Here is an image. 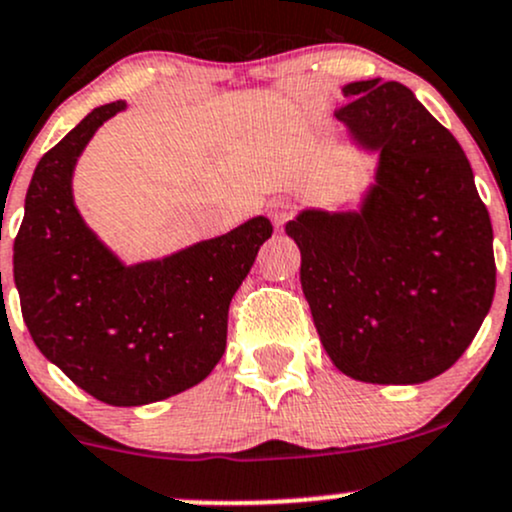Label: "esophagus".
Listing matches in <instances>:
<instances>
[{
    "label": "esophagus",
    "instance_id": "esophagus-1",
    "mask_svg": "<svg viewBox=\"0 0 512 512\" xmlns=\"http://www.w3.org/2000/svg\"><path fill=\"white\" fill-rule=\"evenodd\" d=\"M293 212L295 202L290 200V197H273V200L268 202V214H271V219L276 222V227H283V224L293 217Z\"/></svg>",
    "mask_w": 512,
    "mask_h": 512
}]
</instances>
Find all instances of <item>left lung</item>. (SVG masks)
Masks as SVG:
<instances>
[{
	"mask_svg": "<svg viewBox=\"0 0 512 512\" xmlns=\"http://www.w3.org/2000/svg\"><path fill=\"white\" fill-rule=\"evenodd\" d=\"M334 117L376 183L361 210H302V293L324 351L346 376L425 383L474 342L496 293L493 227L459 141L400 82L344 85Z\"/></svg>",
	"mask_w": 512,
	"mask_h": 512,
	"instance_id": "8db88e82",
	"label": "left lung"
}]
</instances>
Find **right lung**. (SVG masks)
Listing matches in <instances>:
<instances>
[{
	"label": "right lung",
	"mask_w": 512,
	"mask_h": 512,
	"mask_svg": "<svg viewBox=\"0 0 512 512\" xmlns=\"http://www.w3.org/2000/svg\"><path fill=\"white\" fill-rule=\"evenodd\" d=\"M122 109H92L38 161L14 239V283L41 354L92 398L131 408L210 376L227 346L229 302L273 227L254 217L178 254L124 266L73 200L80 153Z\"/></svg>",
	"instance_id": "1"
}]
</instances>
